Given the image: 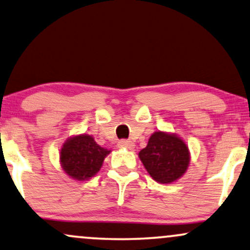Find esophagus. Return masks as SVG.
<instances>
[{"instance_id": "obj_1", "label": "esophagus", "mask_w": 250, "mask_h": 250, "mask_svg": "<svg viewBox=\"0 0 250 250\" xmlns=\"http://www.w3.org/2000/svg\"><path fill=\"white\" fill-rule=\"evenodd\" d=\"M134 146H135V145L130 140H120L119 141V147H123V148L133 149Z\"/></svg>"}]
</instances>
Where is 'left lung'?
Masks as SVG:
<instances>
[{
    "label": "left lung",
    "instance_id": "1",
    "mask_svg": "<svg viewBox=\"0 0 250 250\" xmlns=\"http://www.w3.org/2000/svg\"><path fill=\"white\" fill-rule=\"evenodd\" d=\"M148 174L159 183L169 184L184 175L190 163L189 148L174 133L154 132L148 144L139 152Z\"/></svg>",
    "mask_w": 250,
    "mask_h": 250
}]
</instances>
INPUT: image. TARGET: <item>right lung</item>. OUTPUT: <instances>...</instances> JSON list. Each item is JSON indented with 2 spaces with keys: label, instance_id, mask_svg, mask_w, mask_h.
<instances>
[{
  "label": "right lung",
  "instance_id": "obj_1",
  "mask_svg": "<svg viewBox=\"0 0 250 250\" xmlns=\"http://www.w3.org/2000/svg\"><path fill=\"white\" fill-rule=\"evenodd\" d=\"M111 152L96 144L89 134L68 138L60 149V163L70 178L85 181L96 175L105 156Z\"/></svg>",
  "mask_w": 250,
  "mask_h": 250
}]
</instances>
